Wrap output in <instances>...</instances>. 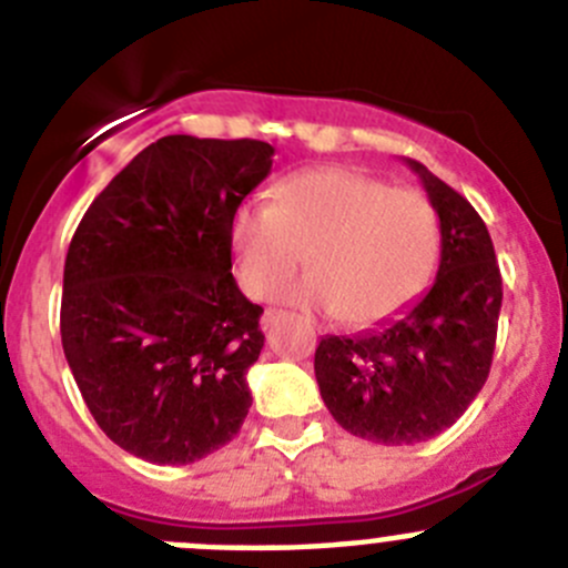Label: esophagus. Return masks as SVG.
I'll return each instance as SVG.
<instances>
[{
    "label": "esophagus",
    "instance_id": "1",
    "mask_svg": "<svg viewBox=\"0 0 568 568\" xmlns=\"http://www.w3.org/2000/svg\"><path fill=\"white\" fill-rule=\"evenodd\" d=\"M277 321H280V313H277V311H272V307H266V311H263V316H261V326H263V332L272 329V326L277 324Z\"/></svg>",
    "mask_w": 568,
    "mask_h": 568
}]
</instances>
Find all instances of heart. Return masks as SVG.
<instances>
[{
  "label": "heart",
  "instance_id": "obj_1",
  "mask_svg": "<svg viewBox=\"0 0 568 568\" xmlns=\"http://www.w3.org/2000/svg\"><path fill=\"white\" fill-rule=\"evenodd\" d=\"M236 277L252 300L283 285L302 261L313 268L280 300L368 326L404 311L439 257L437 211L415 189L348 168L296 173L272 203H242L231 220Z\"/></svg>",
  "mask_w": 568,
  "mask_h": 568
}]
</instances>
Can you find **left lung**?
I'll use <instances>...</instances> for the list:
<instances>
[{
  "instance_id": "1",
  "label": "left lung",
  "mask_w": 568,
  "mask_h": 568,
  "mask_svg": "<svg viewBox=\"0 0 568 568\" xmlns=\"http://www.w3.org/2000/svg\"><path fill=\"white\" fill-rule=\"evenodd\" d=\"M404 162L439 216L434 285L374 329L321 337L313 363L332 417L382 445L426 443L459 420L489 376L503 305L500 266L478 211L420 162Z\"/></svg>"
}]
</instances>
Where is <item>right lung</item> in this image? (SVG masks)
Instances as JSON below:
<instances>
[{
    "mask_svg": "<svg viewBox=\"0 0 568 568\" xmlns=\"http://www.w3.org/2000/svg\"><path fill=\"white\" fill-rule=\"evenodd\" d=\"M272 156L261 140L162 136L73 233L62 352L101 432L140 459L192 464L247 417L263 307L231 274V220Z\"/></svg>",
    "mask_w": 568,
    "mask_h": 568,
    "instance_id": "add662e5",
    "label": "right lung"
}]
</instances>
